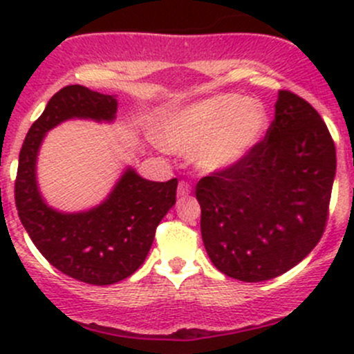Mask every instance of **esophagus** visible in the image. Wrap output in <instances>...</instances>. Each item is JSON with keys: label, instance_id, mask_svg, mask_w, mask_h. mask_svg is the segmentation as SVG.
<instances>
[{"label": "esophagus", "instance_id": "34e87169", "mask_svg": "<svg viewBox=\"0 0 354 354\" xmlns=\"http://www.w3.org/2000/svg\"><path fill=\"white\" fill-rule=\"evenodd\" d=\"M190 192H192L190 183H187V181H180V185H178V197H187V195H190Z\"/></svg>", "mask_w": 354, "mask_h": 354}]
</instances>
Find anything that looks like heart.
Returning a JSON list of instances; mask_svg holds the SVG:
<instances>
[{
	"label": "heart",
	"mask_w": 354,
	"mask_h": 354,
	"mask_svg": "<svg viewBox=\"0 0 354 354\" xmlns=\"http://www.w3.org/2000/svg\"><path fill=\"white\" fill-rule=\"evenodd\" d=\"M269 130V111L259 99L223 92L171 111L159 128L160 142L178 154H192L203 173L243 162Z\"/></svg>",
	"instance_id": "heart-1"
}]
</instances>
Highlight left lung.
Wrapping results in <instances>:
<instances>
[{
  "mask_svg": "<svg viewBox=\"0 0 354 354\" xmlns=\"http://www.w3.org/2000/svg\"><path fill=\"white\" fill-rule=\"evenodd\" d=\"M334 176L335 147L320 114L279 91L257 151L197 185L203 246L217 270L262 283L298 266L322 238Z\"/></svg>",
  "mask_w": 354,
  "mask_h": 354,
  "instance_id": "1",
  "label": "left lung"
}]
</instances>
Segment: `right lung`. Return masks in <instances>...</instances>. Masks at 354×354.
I'll return each instance as SVG.
<instances>
[{"mask_svg": "<svg viewBox=\"0 0 354 354\" xmlns=\"http://www.w3.org/2000/svg\"><path fill=\"white\" fill-rule=\"evenodd\" d=\"M116 95L68 85L49 99L28 130L19 157L15 203L30 240L66 276L95 286L120 283L144 263L156 227L176 202L178 180L149 181L128 166L99 205L63 212L46 202L37 183V156L49 130L68 120L113 123Z\"/></svg>", "mask_w": 354, "mask_h": 354, "instance_id": "1", "label": "right lung"}]
</instances>
